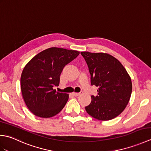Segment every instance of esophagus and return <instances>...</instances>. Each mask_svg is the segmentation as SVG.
Masks as SVG:
<instances>
[{
	"mask_svg": "<svg viewBox=\"0 0 151 151\" xmlns=\"http://www.w3.org/2000/svg\"><path fill=\"white\" fill-rule=\"evenodd\" d=\"M81 94V93H75V92L72 93V95L73 96H75V97H77V96L80 95Z\"/></svg>",
	"mask_w": 151,
	"mask_h": 151,
	"instance_id": "1",
	"label": "esophagus"
}]
</instances>
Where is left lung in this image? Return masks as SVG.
Segmentation results:
<instances>
[{
    "mask_svg": "<svg viewBox=\"0 0 151 151\" xmlns=\"http://www.w3.org/2000/svg\"><path fill=\"white\" fill-rule=\"evenodd\" d=\"M91 75V84L99 87L97 95L85 108L91 117L108 121L121 114L132 93L130 76L115 57L107 53L81 52Z\"/></svg>",
    "mask_w": 151,
    "mask_h": 151,
    "instance_id": "obj_1",
    "label": "left lung"
}]
</instances>
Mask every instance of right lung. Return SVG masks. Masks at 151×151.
Masks as SVG:
<instances>
[{
  "label": "right lung",
  "mask_w": 151,
  "mask_h": 151,
  "mask_svg": "<svg viewBox=\"0 0 151 151\" xmlns=\"http://www.w3.org/2000/svg\"><path fill=\"white\" fill-rule=\"evenodd\" d=\"M77 50L51 47L33 57L21 76L22 97L34 115L49 118L62 111L69 94L54 89L58 86L63 67L78 56Z\"/></svg>",
  "instance_id": "1"
}]
</instances>
